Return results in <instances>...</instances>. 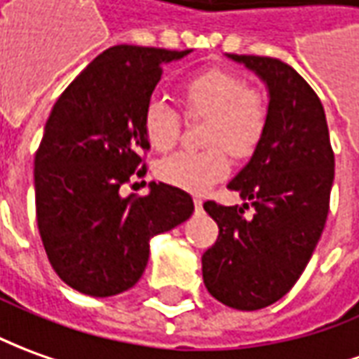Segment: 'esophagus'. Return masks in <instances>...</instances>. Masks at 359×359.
Instances as JSON below:
<instances>
[{
  "label": "esophagus",
  "mask_w": 359,
  "mask_h": 359,
  "mask_svg": "<svg viewBox=\"0 0 359 359\" xmlns=\"http://www.w3.org/2000/svg\"><path fill=\"white\" fill-rule=\"evenodd\" d=\"M194 203H195V209H197V211H201V207H203V199H201V197H194Z\"/></svg>",
  "instance_id": "1"
}]
</instances>
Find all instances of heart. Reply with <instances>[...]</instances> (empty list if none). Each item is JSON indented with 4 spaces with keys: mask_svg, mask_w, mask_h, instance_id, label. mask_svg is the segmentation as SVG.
I'll return each instance as SVG.
<instances>
[{
    "mask_svg": "<svg viewBox=\"0 0 359 359\" xmlns=\"http://www.w3.org/2000/svg\"><path fill=\"white\" fill-rule=\"evenodd\" d=\"M185 113L207 118L201 152H177L158 164L156 174L165 184L201 191L229 174V156L248 158L268 127V109L248 81L226 70H207L187 80L180 90ZM148 144L168 152L180 135V117L164 100L148 101L142 113Z\"/></svg>",
    "mask_w": 359,
    "mask_h": 359,
    "instance_id": "b5f03b06",
    "label": "heart"
}]
</instances>
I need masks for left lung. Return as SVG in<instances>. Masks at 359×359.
<instances>
[{"instance_id": "left-lung-1", "label": "left lung", "mask_w": 359, "mask_h": 359, "mask_svg": "<svg viewBox=\"0 0 359 359\" xmlns=\"http://www.w3.org/2000/svg\"><path fill=\"white\" fill-rule=\"evenodd\" d=\"M254 72L268 90V127L250 162L229 189L255 207L205 201L219 238L205 252L203 281L222 305L258 311L295 285L325 229L334 154L323 103L289 64L268 56L226 54Z\"/></svg>"}]
</instances>
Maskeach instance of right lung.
I'll list each match as a JSON object with an SVG mask.
<instances>
[{"label": "right lung", "instance_id": "1", "mask_svg": "<svg viewBox=\"0 0 359 359\" xmlns=\"http://www.w3.org/2000/svg\"><path fill=\"white\" fill-rule=\"evenodd\" d=\"M191 50L118 44L101 52L64 90L34 156L36 224L48 262L72 289L111 297L144 273L150 238L194 212V199L168 184L148 195H121L144 174L142 113L162 64Z\"/></svg>", "mask_w": 359, "mask_h": 359}]
</instances>
